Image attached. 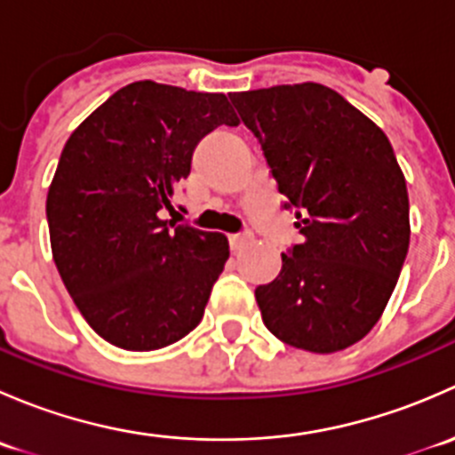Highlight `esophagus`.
<instances>
[{
    "mask_svg": "<svg viewBox=\"0 0 455 455\" xmlns=\"http://www.w3.org/2000/svg\"><path fill=\"white\" fill-rule=\"evenodd\" d=\"M251 240H253V233H251V228H244V231L231 233V235H228V242H231V249L233 251L242 249V246L249 244Z\"/></svg>",
    "mask_w": 455,
    "mask_h": 455,
    "instance_id": "1",
    "label": "esophagus"
}]
</instances>
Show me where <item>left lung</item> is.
<instances>
[{"label": "left lung", "instance_id": "8db88e82", "mask_svg": "<svg viewBox=\"0 0 455 455\" xmlns=\"http://www.w3.org/2000/svg\"><path fill=\"white\" fill-rule=\"evenodd\" d=\"M295 209L301 244L255 288L266 328L330 355L361 341L383 315L410 249V198L387 136L319 84L231 94Z\"/></svg>", "mask_w": 455, "mask_h": 455}]
</instances>
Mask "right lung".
Returning <instances> with one entry per match:
<instances>
[{
	"label": "right lung",
	"mask_w": 455,
	"mask_h": 455,
	"mask_svg": "<svg viewBox=\"0 0 455 455\" xmlns=\"http://www.w3.org/2000/svg\"><path fill=\"white\" fill-rule=\"evenodd\" d=\"M237 123L224 94L136 81L68 139L45 202L52 257L76 308L112 346L158 350L200 323L228 240L163 211H173L198 142Z\"/></svg>",
	"instance_id": "right-lung-1"
}]
</instances>
